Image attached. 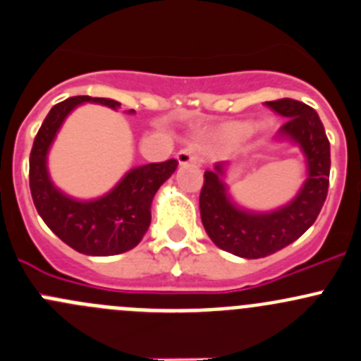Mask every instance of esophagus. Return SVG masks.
<instances>
[{
  "label": "esophagus",
  "instance_id": "1",
  "mask_svg": "<svg viewBox=\"0 0 361 361\" xmlns=\"http://www.w3.org/2000/svg\"><path fill=\"white\" fill-rule=\"evenodd\" d=\"M180 166H188V164H199L201 162V152H199L197 146H185L183 149H180L176 155Z\"/></svg>",
  "mask_w": 361,
  "mask_h": 361
}]
</instances>
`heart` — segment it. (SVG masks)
I'll use <instances>...</instances> for the list:
<instances>
[{"mask_svg":"<svg viewBox=\"0 0 361 361\" xmlns=\"http://www.w3.org/2000/svg\"><path fill=\"white\" fill-rule=\"evenodd\" d=\"M250 128V123H247V121H233V123H227L220 128V135L226 139H240L247 135Z\"/></svg>","mask_w":361,"mask_h":361,"instance_id":"b5f03b06","label":"heart"}]
</instances>
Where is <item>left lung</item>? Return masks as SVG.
<instances>
[{"instance_id": "8db88e82", "label": "left lung", "mask_w": 361, "mask_h": 361, "mask_svg": "<svg viewBox=\"0 0 361 361\" xmlns=\"http://www.w3.org/2000/svg\"><path fill=\"white\" fill-rule=\"evenodd\" d=\"M266 106L286 118L277 139L298 145L307 159L309 178L296 197L268 213L240 208L227 195L224 164L206 171L199 195L202 226L213 243L245 259L266 257L298 240L316 222L330 183V141L316 111L293 99L274 100Z\"/></svg>"}]
</instances>
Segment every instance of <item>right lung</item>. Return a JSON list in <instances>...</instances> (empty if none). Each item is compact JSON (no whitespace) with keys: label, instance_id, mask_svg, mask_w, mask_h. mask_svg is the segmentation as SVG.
Returning <instances> with one entry per match:
<instances>
[{"label":"right lung","instance_id":"add662e5","mask_svg":"<svg viewBox=\"0 0 361 361\" xmlns=\"http://www.w3.org/2000/svg\"><path fill=\"white\" fill-rule=\"evenodd\" d=\"M84 102L118 109L120 102L99 97H72L45 116L30 155V190L35 208L49 229L73 250L86 255H114L134 248L152 222V201L160 185L176 171L174 159L128 171L120 183L93 201H77L52 185L47 153L65 118ZM134 113V111H128Z\"/></svg>","mask_w":361,"mask_h":361}]
</instances>
